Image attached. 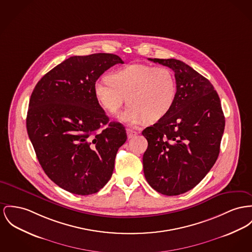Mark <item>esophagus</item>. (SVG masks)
Listing matches in <instances>:
<instances>
[{"instance_id":"obj_1","label":"esophagus","mask_w":252,"mask_h":252,"mask_svg":"<svg viewBox=\"0 0 252 252\" xmlns=\"http://www.w3.org/2000/svg\"><path fill=\"white\" fill-rule=\"evenodd\" d=\"M136 134H137V132H135V131L132 130V129H127V135H128L129 138L134 137V135H136Z\"/></svg>"}]
</instances>
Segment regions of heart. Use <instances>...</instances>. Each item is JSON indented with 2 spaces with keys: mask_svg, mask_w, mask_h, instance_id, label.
Returning a JSON list of instances; mask_svg holds the SVG:
<instances>
[{
  "mask_svg": "<svg viewBox=\"0 0 252 252\" xmlns=\"http://www.w3.org/2000/svg\"><path fill=\"white\" fill-rule=\"evenodd\" d=\"M94 93L110 114L118 113L127 99L130 105L119 119L135 126L145 120L156 122L167 115L176 100L177 82L168 67L133 64L112 72L109 79L96 80Z\"/></svg>",
  "mask_w": 252,
  "mask_h": 252,
  "instance_id": "obj_1",
  "label": "heart"
}]
</instances>
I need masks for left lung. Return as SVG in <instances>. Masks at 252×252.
I'll return each mask as SVG.
<instances>
[{
    "label": "left lung",
    "mask_w": 252,
    "mask_h": 252,
    "mask_svg": "<svg viewBox=\"0 0 252 252\" xmlns=\"http://www.w3.org/2000/svg\"><path fill=\"white\" fill-rule=\"evenodd\" d=\"M174 70L176 100L165 117L145 128L143 171L158 193L177 196L194 188L218 158L224 116L208 79L177 59L149 58Z\"/></svg>",
    "instance_id": "8db88e82"
}]
</instances>
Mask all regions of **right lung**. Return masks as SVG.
Segmentation results:
<instances>
[{"label": "right lung", "mask_w": 252, "mask_h": 252, "mask_svg": "<svg viewBox=\"0 0 252 252\" xmlns=\"http://www.w3.org/2000/svg\"><path fill=\"white\" fill-rule=\"evenodd\" d=\"M121 58L111 53L72 56L34 88L27 130L39 163L51 181L76 195L96 193L112 177L127 134L110 122L94 93L101 74Z\"/></svg>", "instance_id": "1"}]
</instances>
